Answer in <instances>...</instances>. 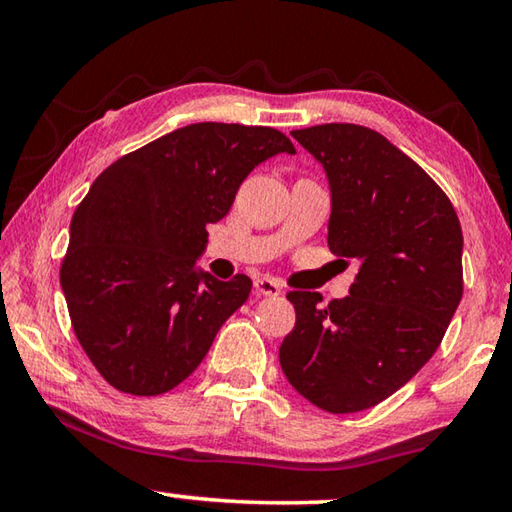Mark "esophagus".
<instances>
[{
	"mask_svg": "<svg viewBox=\"0 0 512 512\" xmlns=\"http://www.w3.org/2000/svg\"><path fill=\"white\" fill-rule=\"evenodd\" d=\"M255 291L259 293V296H271V298H275V296H280V282L277 280H273V277H257L255 280Z\"/></svg>",
	"mask_w": 512,
	"mask_h": 512,
	"instance_id": "esophagus-1",
	"label": "esophagus"
}]
</instances>
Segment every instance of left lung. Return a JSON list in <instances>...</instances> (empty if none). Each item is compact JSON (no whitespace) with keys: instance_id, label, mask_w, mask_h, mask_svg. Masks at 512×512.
Masks as SVG:
<instances>
[{"instance_id":"1","label":"left lung","mask_w":512,"mask_h":512,"mask_svg":"<svg viewBox=\"0 0 512 512\" xmlns=\"http://www.w3.org/2000/svg\"><path fill=\"white\" fill-rule=\"evenodd\" d=\"M291 135L332 187L327 244L359 259L350 296L320 305L289 291L296 325L280 345L289 384L329 413H354L402 388L431 354L463 296V232L447 194L377 131L320 124Z\"/></svg>"}]
</instances>
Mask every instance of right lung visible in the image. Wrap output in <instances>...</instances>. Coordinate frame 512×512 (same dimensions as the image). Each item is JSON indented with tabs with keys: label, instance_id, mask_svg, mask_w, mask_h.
<instances>
[{
	"label": "right lung",
	"instance_id": "add662e5",
	"mask_svg": "<svg viewBox=\"0 0 512 512\" xmlns=\"http://www.w3.org/2000/svg\"><path fill=\"white\" fill-rule=\"evenodd\" d=\"M277 153L296 146L271 126L203 121L126 153L94 180L69 225L60 287L76 339L117 391L176 388L244 305L248 275L221 282L194 264L205 225Z\"/></svg>",
	"mask_w": 512,
	"mask_h": 512
}]
</instances>
